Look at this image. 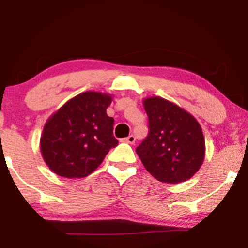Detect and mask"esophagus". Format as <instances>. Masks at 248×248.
<instances>
[{
  "label": "esophagus",
  "mask_w": 248,
  "mask_h": 248,
  "mask_svg": "<svg viewBox=\"0 0 248 248\" xmlns=\"http://www.w3.org/2000/svg\"><path fill=\"white\" fill-rule=\"evenodd\" d=\"M124 141L127 142V143H129V144H134V143H135V136L129 135V136H128V138L124 139Z\"/></svg>",
  "instance_id": "1"
}]
</instances>
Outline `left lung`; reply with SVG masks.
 Returning <instances> with one entry per match:
<instances>
[{
  "instance_id": "left-lung-1",
  "label": "left lung",
  "mask_w": 248,
  "mask_h": 248,
  "mask_svg": "<svg viewBox=\"0 0 248 248\" xmlns=\"http://www.w3.org/2000/svg\"><path fill=\"white\" fill-rule=\"evenodd\" d=\"M149 133L136 154L153 177L166 183L191 178L205 157V139L191 114L160 96L143 100Z\"/></svg>"
}]
</instances>
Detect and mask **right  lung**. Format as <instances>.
Masks as SVG:
<instances>
[{"label":"right lung","mask_w":248,"mask_h":248,"mask_svg":"<svg viewBox=\"0 0 248 248\" xmlns=\"http://www.w3.org/2000/svg\"><path fill=\"white\" fill-rule=\"evenodd\" d=\"M112 96L84 92L50 116L41 136L45 163L57 175L81 178L101 164L110 148L118 146L113 135L114 119L106 109Z\"/></svg>","instance_id":"obj_1"}]
</instances>
